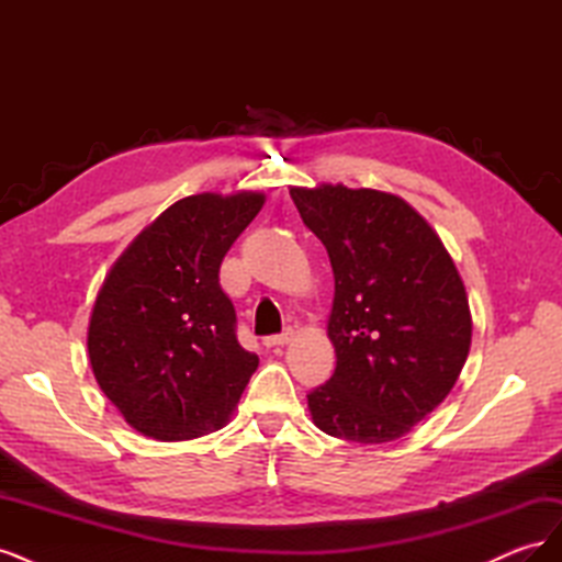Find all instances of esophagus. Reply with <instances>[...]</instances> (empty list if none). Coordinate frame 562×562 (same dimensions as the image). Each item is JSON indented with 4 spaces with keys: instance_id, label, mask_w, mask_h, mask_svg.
<instances>
[{
    "instance_id": "obj_1",
    "label": "esophagus",
    "mask_w": 562,
    "mask_h": 562,
    "mask_svg": "<svg viewBox=\"0 0 562 562\" xmlns=\"http://www.w3.org/2000/svg\"><path fill=\"white\" fill-rule=\"evenodd\" d=\"M293 339V330H285L281 335H269L265 337V347H283Z\"/></svg>"
}]
</instances>
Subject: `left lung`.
<instances>
[{
	"instance_id": "left-lung-1",
	"label": "left lung",
	"mask_w": 562,
	"mask_h": 562,
	"mask_svg": "<svg viewBox=\"0 0 562 562\" xmlns=\"http://www.w3.org/2000/svg\"><path fill=\"white\" fill-rule=\"evenodd\" d=\"M326 246L337 366L307 396L316 427L353 443H389L446 401L471 347L464 281L411 203L345 184L291 187Z\"/></svg>"
}]
</instances>
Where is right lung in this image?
<instances>
[{"label":"right lung","mask_w":562,"mask_h":562,"mask_svg":"<svg viewBox=\"0 0 562 562\" xmlns=\"http://www.w3.org/2000/svg\"><path fill=\"white\" fill-rule=\"evenodd\" d=\"M262 192L184 196L119 255L89 321V361L135 431L192 440L223 429L260 359L236 339L217 271Z\"/></svg>","instance_id":"obj_1"}]
</instances>
